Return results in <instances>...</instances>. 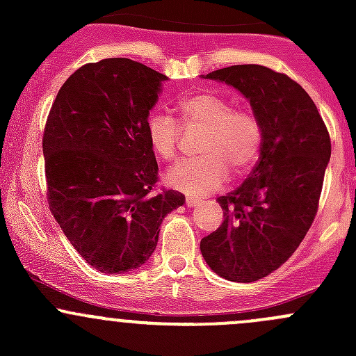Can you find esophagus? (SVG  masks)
<instances>
[{"mask_svg": "<svg viewBox=\"0 0 356 356\" xmlns=\"http://www.w3.org/2000/svg\"><path fill=\"white\" fill-rule=\"evenodd\" d=\"M196 204H198V200H195V198H186V207H188V208L196 207Z\"/></svg>", "mask_w": 356, "mask_h": 356, "instance_id": "esophagus-1", "label": "esophagus"}]
</instances>
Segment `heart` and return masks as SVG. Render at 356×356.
Listing matches in <instances>:
<instances>
[{
    "label": "heart",
    "instance_id": "heart-1",
    "mask_svg": "<svg viewBox=\"0 0 356 356\" xmlns=\"http://www.w3.org/2000/svg\"><path fill=\"white\" fill-rule=\"evenodd\" d=\"M184 125L207 129L201 138V156L184 160L167 174L168 186L193 196H204L220 188L232 175H245L260 158L264 131L257 115L236 108L231 99L211 91H196L179 99ZM146 134L161 160L177 156L181 127L172 115L155 110L146 120Z\"/></svg>",
    "mask_w": 356,
    "mask_h": 356
}]
</instances>
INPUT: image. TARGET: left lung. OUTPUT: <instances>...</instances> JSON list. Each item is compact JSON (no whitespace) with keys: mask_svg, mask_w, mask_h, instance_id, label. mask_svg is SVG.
<instances>
[{"mask_svg":"<svg viewBox=\"0 0 356 356\" xmlns=\"http://www.w3.org/2000/svg\"><path fill=\"white\" fill-rule=\"evenodd\" d=\"M207 79L248 98L264 141L250 177L217 198L224 222L201 239L200 250L220 277L253 282L277 270L307 236L317 215L331 138L308 92L286 74L232 65Z\"/></svg>","mask_w":356,"mask_h":356,"instance_id":"obj_1","label":"left lung"}]
</instances>
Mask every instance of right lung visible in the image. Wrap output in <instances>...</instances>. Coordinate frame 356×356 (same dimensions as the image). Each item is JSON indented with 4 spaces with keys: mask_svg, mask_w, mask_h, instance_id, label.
<instances>
[{
    "mask_svg": "<svg viewBox=\"0 0 356 356\" xmlns=\"http://www.w3.org/2000/svg\"><path fill=\"white\" fill-rule=\"evenodd\" d=\"M167 75L129 58L88 63L63 82L42 136L48 203L77 253L96 270L146 264L165 215L186 198L156 191L146 120Z\"/></svg>",
    "mask_w": 356,
    "mask_h": 356,
    "instance_id": "1",
    "label": "right lung"
}]
</instances>
